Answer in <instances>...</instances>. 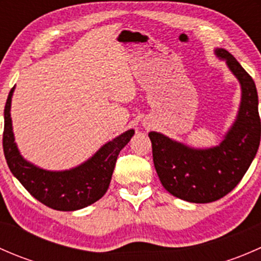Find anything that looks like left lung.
Here are the masks:
<instances>
[{
  "label": "left lung",
  "mask_w": 261,
  "mask_h": 261,
  "mask_svg": "<svg viewBox=\"0 0 261 261\" xmlns=\"http://www.w3.org/2000/svg\"><path fill=\"white\" fill-rule=\"evenodd\" d=\"M238 77L243 89L238 120L218 146L196 150L150 133L152 160L163 187L177 198L210 203L230 193L249 169L260 145L257 91L251 75L225 49L216 50Z\"/></svg>",
  "instance_id": "1"
}]
</instances>
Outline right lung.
I'll list each match as a JSON object with an SVG mask.
<instances>
[{
	"instance_id": "add662e5",
	"label": "right lung",
	"mask_w": 261,
	"mask_h": 261,
	"mask_svg": "<svg viewBox=\"0 0 261 261\" xmlns=\"http://www.w3.org/2000/svg\"><path fill=\"white\" fill-rule=\"evenodd\" d=\"M12 92L14 88L10 91L5 105L2 136L5 158L12 174L34 198L57 211H75L98 201L109 188L118 154L135 131H126L107 143L88 162L74 169L65 172L43 170L26 162L14 143L10 117Z\"/></svg>"
}]
</instances>
